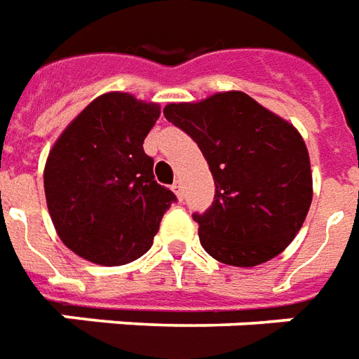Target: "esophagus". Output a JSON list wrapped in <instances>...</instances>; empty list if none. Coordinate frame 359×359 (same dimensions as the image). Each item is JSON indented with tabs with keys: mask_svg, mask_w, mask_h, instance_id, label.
Returning <instances> with one entry per match:
<instances>
[{
	"mask_svg": "<svg viewBox=\"0 0 359 359\" xmlns=\"http://www.w3.org/2000/svg\"><path fill=\"white\" fill-rule=\"evenodd\" d=\"M171 188H172V192H175V194H177L180 200H182V196H184V188H182V182H180V180H175Z\"/></svg>",
	"mask_w": 359,
	"mask_h": 359,
	"instance_id": "obj_1",
	"label": "esophagus"
}]
</instances>
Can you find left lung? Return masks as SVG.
I'll use <instances>...</instances> for the list:
<instances>
[{
	"label": "left lung",
	"instance_id": "8db88e82",
	"mask_svg": "<svg viewBox=\"0 0 359 359\" xmlns=\"http://www.w3.org/2000/svg\"><path fill=\"white\" fill-rule=\"evenodd\" d=\"M163 114L196 142L214 177V202L192 214L205 252L245 268L280 255L302 229L313 198L299 132L241 91L167 104Z\"/></svg>",
	"mask_w": 359,
	"mask_h": 359
}]
</instances>
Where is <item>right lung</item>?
<instances>
[{
  "label": "right lung",
  "mask_w": 359,
  "mask_h": 359,
  "mask_svg": "<svg viewBox=\"0 0 359 359\" xmlns=\"http://www.w3.org/2000/svg\"><path fill=\"white\" fill-rule=\"evenodd\" d=\"M155 102L107 93L64 130L44 169L46 204L60 239L102 266L136 260L154 245L177 202L154 175L144 140L159 118Z\"/></svg>",
  "instance_id": "right-lung-1"
}]
</instances>
